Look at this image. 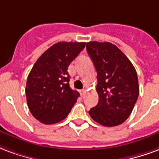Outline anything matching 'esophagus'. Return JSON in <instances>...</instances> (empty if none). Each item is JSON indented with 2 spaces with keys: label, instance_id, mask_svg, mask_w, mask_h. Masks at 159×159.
<instances>
[{
  "label": "esophagus",
  "instance_id": "34e87169",
  "mask_svg": "<svg viewBox=\"0 0 159 159\" xmlns=\"http://www.w3.org/2000/svg\"><path fill=\"white\" fill-rule=\"evenodd\" d=\"M85 93H86V90H85V89H84V90H82V91H80L81 97H84V95H85Z\"/></svg>",
  "mask_w": 159,
  "mask_h": 159
}]
</instances>
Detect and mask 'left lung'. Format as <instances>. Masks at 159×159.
Wrapping results in <instances>:
<instances>
[{"mask_svg":"<svg viewBox=\"0 0 159 159\" xmlns=\"http://www.w3.org/2000/svg\"><path fill=\"white\" fill-rule=\"evenodd\" d=\"M86 50L97 73L99 102L89 111L94 121L107 127L128 119L139 96L137 74L131 62L115 45L91 41Z\"/></svg>","mask_w":159,"mask_h":159,"instance_id":"left-lung-1","label":"left lung"}]
</instances>
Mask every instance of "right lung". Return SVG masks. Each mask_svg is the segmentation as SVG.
<instances>
[{
    "mask_svg": "<svg viewBox=\"0 0 159 159\" xmlns=\"http://www.w3.org/2000/svg\"><path fill=\"white\" fill-rule=\"evenodd\" d=\"M85 42H57L38 58L28 76L26 98L34 118L45 125L62 121L80 97L69 86L68 68Z\"/></svg>",
    "mask_w": 159,
    "mask_h": 159,
    "instance_id": "1",
    "label": "right lung"
}]
</instances>
